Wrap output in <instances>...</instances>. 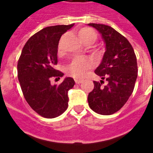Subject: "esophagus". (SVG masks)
I'll return each instance as SVG.
<instances>
[{
	"instance_id": "obj_1",
	"label": "esophagus",
	"mask_w": 153,
	"mask_h": 153,
	"mask_svg": "<svg viewBox=\"0 0 153 153\" xmlns=\"http://www.w3.org/2000/svg\"><path fill=\"white\" fill-rule=\"evenodd\" d=\"M82 81H83L82 80H79V79H76V80H75L76 84H81Z\"/></svg>"
}]
</instances>
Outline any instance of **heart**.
Masks as SVG:
<instances>
[{"label":"heart","instance_id":"obj_1","mask_svg":"<svg viewBox=\"0 0 153 153\" xmlns=\"http://www.w3.org/2000/svg\"><path fill=\"white\" fill-rule=\"evenodd\" d=\"M78 36L84 43L93 42L97 39V34L89 27H84L78 32ZM92 67V63L87 59H76L67 68V72L75 78H81L85 75L87 71Z\"/></svg>","mask_w":153,"mask_h":153}]
</instances>
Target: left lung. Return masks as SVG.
<instances>
[{
    "mask_svg": "<svg viewBox=\"0 0 153 153\" xmlns=\"http://www.w3.org/2000/svg\"><path fill=\"white\" fill-rule=\"evenodd\" d=\"M102 34L105 42L102 61L95 70L102 81H94V88L88 96L92 110L102 115L119 111L132 94L137 78V60L132 46L111 26L89 23ZM103 79L108 84L103 86Z\"/></svg>",
    "mask_w": 153,
    "mask_h": 153,
    "instance_id": "obj_1",
    "label": "left lung"
}]
</instances>
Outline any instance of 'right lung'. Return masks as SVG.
Instances as JSON below:
<instances>
[{
  "instance_id": "add662e5",
  "label": "right lung",
  "mask_w": 153,
  "mask_h": 153,
  "mask_svg": "<svg viewBox=\"0 0 153 153\" xmlns=\"http://www.w3.org/2000/svg\"><path fill=\"white\" fill-rule=\"evenodd\" d=\"M74 26H48L30 38L23 47L18 62V77L25 99L40 116L47 119L58 117L67 110L68 91L75 85L66 77L59 85H51V79L64 73L54 68L62 34Z\"/></svg>"
}]
</instances>
